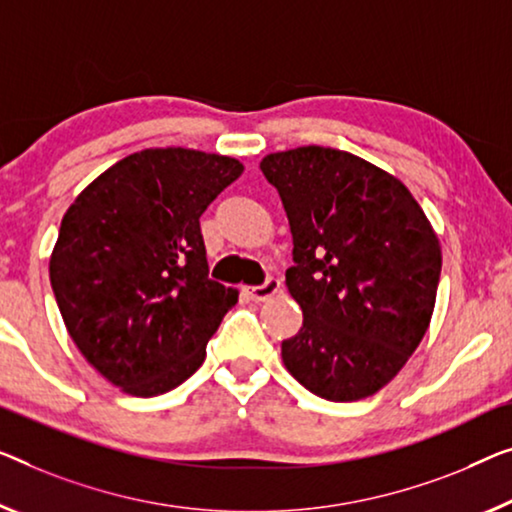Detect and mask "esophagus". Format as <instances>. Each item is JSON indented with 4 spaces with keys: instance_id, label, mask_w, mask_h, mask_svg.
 I'll list each match as a JSON object with an SVG mask.
<instances>
[{
    "instance_id": "obj_1",
    "label": "esophagus",
    "mask_w": 512,
    "mask_h": 512,
    "mask_svg": "<svg viewBox=\"0 0 512 512\" xmlns=\"http://www.w3.org/2000/svg\"><path fill=\"white\" fill-rule=\"evenodd\" d=\"M278 292H280V278H276V276L266 278L264 285L246 287V294L253 301H266V299H271V296H276Z\"/></svg>"
}]
</instances>
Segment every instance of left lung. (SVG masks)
Instances as JSON below:
<instances>
[{
	"instance_id": "8db88e82",
	"label": "left lung",
	"mask_w": 512,
	"mask_h": 512,
	"mask_svg": "<svg viewBox=\"0 0 512 512\" xmlns=\"http://www.w3.org/2000/svg\"><path fill=\"white\" fill-rule=\"evenodd\" d=\"M292 232L289 294L303 326L282 361L310 393L333 402L386 386L430 326L441 248L423 209L391 174L331 147L269 154Z\"/></svg>"
}]
</instances>
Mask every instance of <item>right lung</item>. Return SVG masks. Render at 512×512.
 I'll list each match as a JSON object with an SVG mask.
<instances>
[{
    "label": "right lung",
    "instance_id": "obj_1",
    "mask_svg": "<svg viewBox=\"0 0 512 512\" xmlns=\"http://www.w3.org/2000/svg\"><path fill=\"white\" fill-rule=\"evenodd\" d=\"M239 160L195 149L126 156L68 207L50 282L82 356L137 398L183 384L239 299L209 278L200 216L241 177Z\"/></svg>",
    "mask_w": 512,
    "mask_h": 512
}]
</instances>
